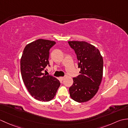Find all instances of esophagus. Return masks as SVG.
Segmentation results:
<instances>
[{
    "mask_svg": "<svg viewBox=\"0 0 128 128\" xmlns=\"http://www.w3.org/2000/svg\"><path fill=\"white\" fill-rule=\"evenodd\" d=\"M59 78L61 80H63L64 78H65L64 77H60V78Z\"/></svg>",
    "mask_w": 128,
    "mask_h": 128,
    "instance_id": "1",
    "label": "esophagus"
}]
</instances>
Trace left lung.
<instances>
[{"instance_id":"left-lung-1","label":"left lung","mask_w":128,"mask_h":128,"mask_svg":"<svg viewBox=\"0 0 128 128\" xmlns=\"http://www.w3.org/2000/svg\"><path fill=\"white\" fill-rule=\"evenodd\" d=\"M78 60L80 75L73 78L69 88L70 96L75 101L81 103L90 100L99 89L103 76V60L99 50L85 41H69Z\"/></svg>"}]
</instances>
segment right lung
I'll use <instances>...</instances> for the list:
<instances>
[{
	"instance_id": "right-lung-1",
	"label": "right lung",
	"mask_w": 128,
	"mask_h": 128,
	"mask_svg": "<svg viewBox=\"0 0 128 128\" xmlns=\"http://www.w3.org/2000/svg\"><path fill=\"white\" fill-rule=\"evenodd\" d=\"M53 40L38 39L27 44L20 61L21 73L27 89L34 99L42 102L52 100L60 85L52 76L43 71L50 66V50L56 44Z\"/></svg>"
}]
</instances>
